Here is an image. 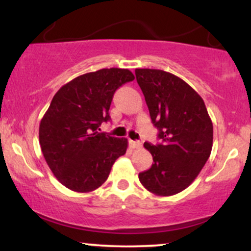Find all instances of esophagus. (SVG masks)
I'll return each instance as SVG.
<instances>
[{"instance_id":"34e87169","label":"esophagus","mask_w":251,"mask_h":251,"mask_svg":"<svg viewBox=\"0 0 251 251\" xmlns=\"http://www.w3.org/2000/svg\"><path fill=\"white\" fill-rule=\"evenodd\" d=\"M129 146H131L132 149H139L140 146H142V143L140 142H134V140H129Z\"/></svg>"}]
</instances>
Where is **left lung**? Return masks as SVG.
Listing matches in <instances>:
<instances>
[{
    "label": "left lung",
    "mask_w": 251,
    "mask_h": 251,
    "mask_svg": "<svg viewBox=\"0 0 251 251\" xmlns=\"http://www.w3.org/2000/svg\"><path fill=\"white\" fill-rule=\"evenodd\" d=\"M135 77L162 140L144 144L153 163L140 172L139 180L157 196L176 195L188 188L209 159L212 122L200 94L180 77L150 68H137Z\"/></svg>",
    "instance_id": "left-lung-1"
}]
</instances>
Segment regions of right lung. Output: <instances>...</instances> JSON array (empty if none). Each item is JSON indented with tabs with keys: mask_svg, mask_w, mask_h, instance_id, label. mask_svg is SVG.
<instances>
[{
	"mask_svg": "<svg viewBox=\"0 0 251 251\" xmlns=\"http://www.w3.org/2000/svg\"><path fill=\"white\" fill-rule=\"evenodd\" d=\"M134 80L131 71L102 68L63 85L41 119L39 140L56 179L75 192H91L108 178L112 166L126 153L127 139L100 133L108 122L114 92Z\"/></svg>",
	"mask_w": 251,
	"mask_h": 251,
	"instance_id": "obj_1",
	"label": "right lung"
}]
</instances>
